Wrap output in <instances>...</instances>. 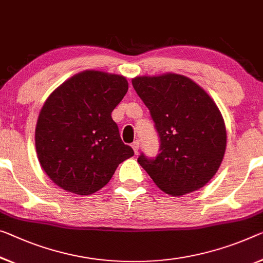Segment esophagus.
Returning a JSON list of instances; mask_svg holds the SVG:
<instances>
[{"label":"esophagus","instance_id":"34e87169","mask_svg":"<svg viewBox=\"0 0 263 263\" xmlns=\"http://www.w3.org/2000/svg\"><path fill=\"white\" fill-rule=\"evenodd\" d=\"M132 147H133V149H134V152H135V154H137V153H139V149H140V141H134V142L132 143Z\"/></svg>","mask_w":263,"mask_h":263}]
</instances>
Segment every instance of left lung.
Masks as SVG:
<instances>
[{
	"label": "left lung",
	"instance_id": "left-lung-1",
	"mask_svg": "<svg viewBox=\"0 0 263 263\" xmlns=\"http://www.w3.org/2000/svg\"><path fill=\"white\" fill-rule=\"evenodd\" d=\"M137 95L151 111L160 153L137 162L161 191L181 196L203 187L219 171L227 133L213 99L193 80L179 74L137 76Z\"/></svg>",
	"mask_w": 263,
	"mask_h": 263
}]
</instances>
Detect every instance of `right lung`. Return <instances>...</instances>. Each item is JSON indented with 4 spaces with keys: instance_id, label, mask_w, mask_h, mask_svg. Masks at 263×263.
I'll list each match as a JSON object with an SVG mask.
<instances>
[{
    "instance_id": "1",
    "label": "right lung",
    "mask_w": 263,
    "mask_h": 263,
    "mask_svg": "<svg viewBox=\"0 0 263 263\" xmlns=\"http://www.w3.org/2000/svg\"><path fill=\"white\" fill-rule=\"evenodd\" d=\"M121 75L79 72L51 92L35 130L37 159L49 179L78 195L104 187L118 165L134 155L120 137L111 111L127 94Z\"/></svg>"
}]
</instances>
